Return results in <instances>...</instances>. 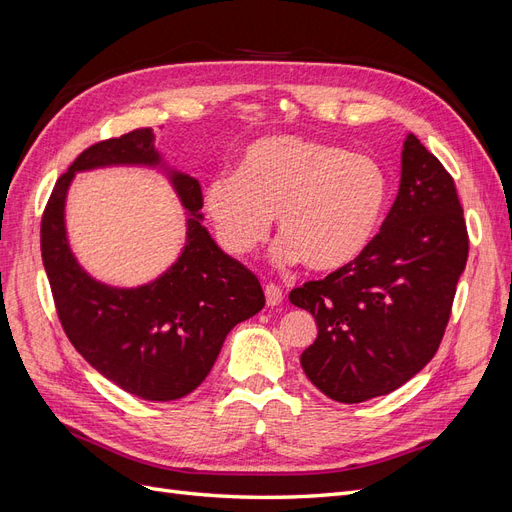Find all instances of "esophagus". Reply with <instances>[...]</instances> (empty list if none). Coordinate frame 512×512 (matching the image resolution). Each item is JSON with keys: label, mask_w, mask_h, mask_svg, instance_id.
Returning <instances> with one entry per match:
<instances>
[{"label": "esophagus", "mask_w": 512, "mask_h": 512, "mask_svg": "<svg viewBox=\"0 0 512 512\" xmlns=\"http://www.w3.org/2000/svg\"><path fill=\"white\" fill-rule=\"evenodd\" d=\"M263 293H266L268 306H276V304L283 302V289H280V287L274 285V283H266V285H263Z\"/></svg>", "instance_id": "1"}]
</instances>
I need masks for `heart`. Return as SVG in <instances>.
Instances as JSON below:
<instances>
[{
    "instance_id": "obj_1",
    "label": "heart",
    "mask_w": 512,
    "mask_h": 512,
    "mask_svg": "<svg viewBox=\"0 0 512 512\" xmlns=\"http://www.w3.org/2000/svg\"><path fill=\"white\" fill-rule=\"evenodd\" d=\"M391 180L372 155L300 136L261 138L244 148L236 174L206 185L204 210L227 253L244 257L270 236L276 257L336 272L364 255L381 232Z\"/></svg>"
}]
</instances>
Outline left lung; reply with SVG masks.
<instances>
[{
  "mask_svg": "<svg viewBox=\"0 0 512 512\" xmlns=\"http://www.w3.org/2000/svg\"><path fill=\"white\" fill-rule=\"evenodd\" d=\"M466 259L455 180L408 134L400 191L370 249L289 293L319 325L300 357L310 383L327 398L357 404L410 381L438 351Z\"/></svg>",
  "mask_w": 512,
  "mask_h": 512,
  "instance_id": "8db88e82",
  "label": "left lung"
}]
</instances>
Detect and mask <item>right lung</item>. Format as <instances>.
Returning a JSON list of instances; mask_svg holds the SVG:
<instances>
[{
    "label": "right lung",
    "mask_w": 512,
    "mask_h": 512,
    "mask_svg": "<svg viewBox=\"0 0 512 512\" xmlns=\"http://www.w3.org/2000/svg\"><path fill=\"white\" fill-rule=\"evenodd\" d=\"M117 163H159L151 127L95 142L59 176L42 214V261L57 317L74 349L127 393L170 402L202 385L229 329L257 315L266 295L257 276L225 255L202 227V187L187 174H172L180 202L195 214L174 266L138 289H112L93 280L65 238V193L74 172Z\"/></svg>",
    "instance_id": "obj_1"
}]
</instances>
